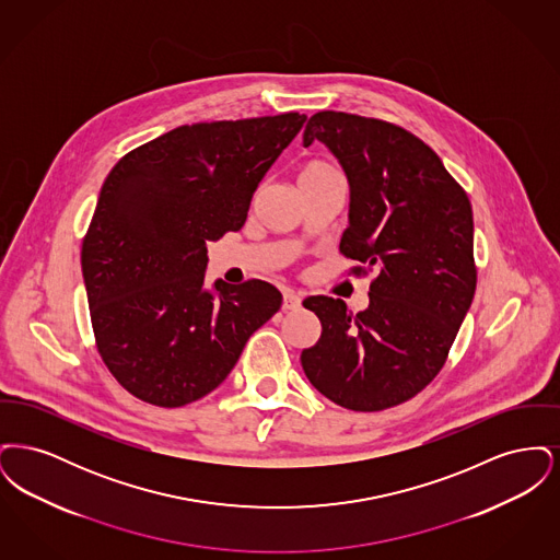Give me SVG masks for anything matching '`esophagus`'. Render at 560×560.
<instances>
[{"instance_id":"1","label":"esophagus","mask_w":560,"mask_h":560,"mask_svg":"<svg viewBox=\"0 0 560 560\" xmlns=\"http://www.w3.org/2000/svg\"><path fill=\"white\" fill-rule=\"evenodd\" d=\"M300 304H302L300 293L292 292V290L283 292V311H295V308H300Z\"/></svg>"}]
</instances>
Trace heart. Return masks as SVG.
Segmentation results:
<instances>
[{
    "label": "heart",
    "instance_id": "heart-1",
    "mask_svg": "<svg viewBox=\"0 0 560 560\" xmlns=\"http://www.w3.org/2000/svg\"><path fill=\"white\" fill-rule=\"evenodd\" d=\"M327 178H342L340 172H338L329 161H306V163L298 170V185L317 183V180H327Z\"/></svg>",
    "mask_w": 560,
    "mask_h": 560
}]
</instances>
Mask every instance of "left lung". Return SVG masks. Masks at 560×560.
I'll use <instances>...</instances> for the list:
<instances>
[{
	"instance_id": "obj_1",
	"label": "left lung",
	"mask_w": 560,
	"mask_h": 560,
	"mask_svg": "<svg viewBox=\"0 0 560 560\" xmlns=\"http://www.w3.org/2000/svg\"><path fill=\"white\" fill-rule=\"evenodd\" d=\"M313 140L350 183L340 254L359 267L348 275L375 277L361 313L329 295L302 302L320 320L302 370L336 405L382 411L422 393L450 357L477 290L472 206L427 142L397 124L319 110L304 128V147Z\"/></svg>"
}]
</instances>
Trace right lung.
Wrapping results in <instances>:
<instances>
[{
    "mask_svg": "<svg viewBox=\"0 0 560 560\" xmlns=\"http://www.w3.org/2000/svg\"><path fill=\"white\" fill-rule=\"evenodd\" d=\"M304 119L290 110L180 126L108 172L81 270L98 354L136 399L172 409L206 397L279 311L281 293L260 279L208 292V241L240 231Z\"/></svg>",
    "mask_w": 560,
    "mask_h": 560,
    "instance_id": "add662e5",
    "label": "right lung"
}]
</instances>
